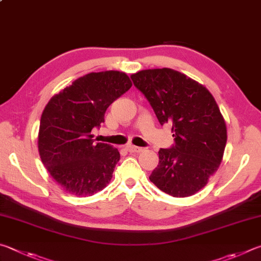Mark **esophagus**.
<instances>
[{
  "instance_id": "obj_1",
  "label": "esophagus",
  "mask_w": 261,
  "mask_h": 261,
  "mask_svg": "<svg viewBox=\"0 0 261 261\" xmlns=\"http://www.w3.org/2000/svg\"><path fill=\"white\" fill-rule=\"evenodd\" d=\"M127 151L130 152V153H139L141 151H143L142 148H139V147H135V145H127Z\"/></svg>"
}]
</instances>
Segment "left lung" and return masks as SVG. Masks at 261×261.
Instances as JSON below:
<instances>
[{"label": "left lung", "mask_w": 261, "mask_h": 261, "mask_svg": "<svg viewBox=\"0 0 261 261\" xmlns=\"http://www.w3.org/2000/svg\"><path fill=\"white\" fill-rule=\"evenodd\" d=\"M130 77L161 125H172L175 141L172 148L159 150L150 181L173 197L196 194L220 166L227 143L226 121L216 99L203 85L172 68L142 70Z\"/></svg>", "instance_id": "8db88e82"}]
</instances>
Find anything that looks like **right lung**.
<instances>
[{"label":"right lung","mask_w":261,"mask_h":261,"mask_svg":"<svg viewBox=\"0 0 261 261\" xmlns=\"http://www.w3.org/2000/svg\"><path fill=\"white\" fill-rule=\"evenodd\" d=\"M130 87L123 72H91L45 105L40 120L39 153L53 179L67 193L86 197L111 181L120 153L112 145L96 143L91 130L104 122L107 109Z\"/></svg>","instance_id":"add662e5"}]
</instances>
